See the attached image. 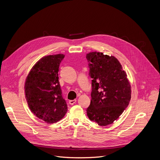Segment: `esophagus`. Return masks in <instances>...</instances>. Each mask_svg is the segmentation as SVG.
<instances>
[{"instance_id":"obj_1","label":"esophagus","mask_w":160,"mask_h":160,"mask_svg":"<svg viewBox=\"0 0 160 160\" xmlns=\"http://www.w3.org/2000/svg\"><path fill=\"white\" fill-rule=\"evenodd\" d=\"M76 101H77V100L75 99H73V100H69V104H71V105H73V104H75V102H76Z\"/></svg>"}]
</instances>
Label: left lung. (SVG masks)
I'll return each mask as SVG.
<instances>
[{"mask_svg":"<svg viewBox=\"0 0 160 160\" xmlns=\"http://www.w3.org/2000/svg\"><path fill=\"white\" fill-rule=\"evenodd\" d=\"M86 58L92 78L88 118L100 126L113 123L122 114L131 98V86L119 61L112 56L92 52Z\"/></svg>","mask_w":160,"mask_h":160,"instance_id":"obj_1","label":"left lung"}]
</instances>
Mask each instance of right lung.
Returning a JSON list of instances; mask_svg holds the SVG:
<instances>
[{"instance_id":"obj_1","label":"right lung","mask_w":160,"mask_h":160,"mask_svg":"<svg viewBox=\"0 0 160 160\" xmlns=\"http://www.w3.org/2000/svg\"><path fill=\"white\" fill-rule=\"evenodd\" d=\"M64 57L59 54L42 58L32 67L25 80V98L29 108L37 118L49 124L62 119L67 111L58 77Z\"/></svg>"}]
</instances>
